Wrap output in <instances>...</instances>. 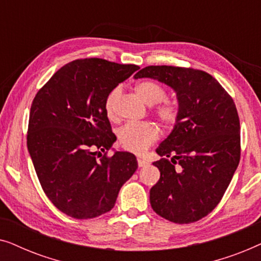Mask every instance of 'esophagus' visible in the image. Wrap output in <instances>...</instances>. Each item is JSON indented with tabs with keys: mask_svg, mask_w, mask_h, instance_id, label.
I'll return each instance as SVG.
<instances>
[{
	"mask_svg": "<svg viewBox=\"0 0 261 261\" xmlns=\"http://www.w3.org/2000/svg\"><path fill=\"white\" fill-rule=\"evenodd\" d=\"M138 165L139 167H144V166H147L148 165V162L145 159H141V158H138Z\"/></svg>",
	"mask_w": 261,
	"mask_h": 261,
	"instance_id": "esophagus-1",
	"label": "esophagus"
}]
</instances>
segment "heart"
I'll return each instance as SVG.
<instances>
[{
	"instance_id": "1",
	"label": "heart",
	"mask_w": 261,
	"mask_h": 261,
	"mask_svg": "<svg viewBox=\"0 0 261 261\" xmlns=\"http://www.w3.org/2000/svg\"><path fill=\"white\" fill-rule=\"evenodd\" d=\"M134 90L146 105L153 106V114L164 127H172L179 119V106L172 99L165 98L166 91L154 81H141L135 84ZM122 94L121 87L114 88L105 99V112L110 120L117 117V101ZM159 132L151 122L127 123L119 130V141L127 151L141 154L158 140Z\"/></svg>"
}]
</instances>
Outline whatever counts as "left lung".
<instances>
[{
  "instance_id": "8db88e82",
  "label": "left lung",
  "mask_w": 261,
  "mask_h": 261,
  "mask_svg": "<svg viewBox=\"0 0 261 261\" xmlns=\"http://www.w3.org/2000/svg\"><path fill=\"white\" fill-rule=\"evenodd\" d=\"M135 78H154L177 92L179 119L153 163L160 178L152 209L171 222L203 219L216 208L240 162V120L231 96L212 74L192 67L151 65Z\"/></svg>"
}]
</instances>
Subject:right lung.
<instances>
[{
	"mask_svg": "<svg viewBox=\"0 0 261 261\" xmlns=\"http://www.w3.org/2000/svg\"><path fill=\"white\" fill-rule=\"evenodd\" d=\"M137 70L133 64L76 59L32 102L28 151L42 190L67 216L88 220L110 212L138 169L132 153L107 154L116 137L105 112L107 95Z\"/></svg>",
	"mask_w": 261,
	"mask_h": 261,
	"instance_id": "1",
	"label": "right lung"
}]
</instances>
